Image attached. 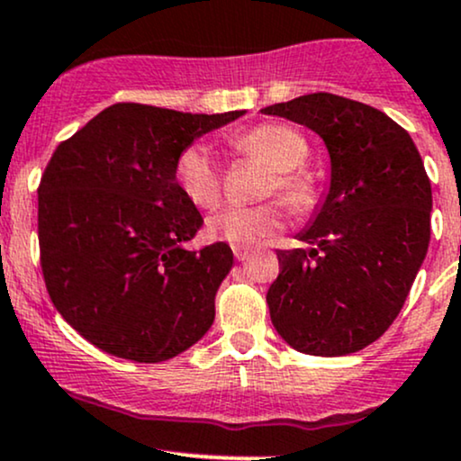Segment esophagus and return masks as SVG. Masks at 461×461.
<instances>
[{
    "instance_id": "obj_1",
    "label": "esophagus",
    "mask_w": 461,
    "mask_h": 461,
    "mask_svg": "<svg viewBox=\"0 0 461 461\" xmlns=\"http://www.w3.org/2000/svg\"><path fill=\"white\" fill-rule=\"evenodd\" d=\"M234 256L236 260L242 262L247 260V258H251V249H247V247H234Z\"/></svg>"
}]
</instances>
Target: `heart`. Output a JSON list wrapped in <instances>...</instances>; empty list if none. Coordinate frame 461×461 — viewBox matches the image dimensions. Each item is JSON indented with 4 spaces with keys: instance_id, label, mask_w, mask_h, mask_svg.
<instances>
[{
    "instance_id": "obj_1",
    "label": "heart",
    "mask_w": 461,
    "mask_h": 461,
    "mask_svg": "<svg viewBox=\"0 0 461 461\" xmlns=\"http://www.w3.org/2000/svg\"><path fill=\"white\" fill-rule=\"evenodd\" d=\"M236 155L254 157L269 166L260 194L273 196L288 210L302 214L317 201V184L304 168L308 141L297 129L280 122H267L227 140ZM175 181L190 203L214 207L222 192V170L205 144H190L176 155ZM285 227V214L276 203L230 205L207 221V234L234 247H249L269 239Z\"/></svg>"
}]
</instances>
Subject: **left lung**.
Returning <instances> with one entry per match:
<instances>
[{
	"instance_id": "8db88e82",
	"label": "left lung",
	"mask_w": 461,
	"mask_h": 461,
	"mask_svg": "<svg viewBox=\"0 0 461 461\" xmlns=\"http://www.w3.org/2000/svg\"><path fill=\"white\" fill-rule=\"evenodd\" d=\"M315 131L330 153V190L308 249H277L271 321L297 352L343 357L392 326L431 239V181L416 144L383 111L343 95H300L262 109Z\"/></svg>"
}]
</instances>
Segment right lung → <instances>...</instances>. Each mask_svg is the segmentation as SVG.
<instances>
[{"instance_id": "add662e5", "label": "right lung", "mask_w": 461, "mask_h": 461, "mask_svg": "<svg viewBox=\"0 0 461 461\" xmlns=\"http://www.w3.org/2000/svg\"><path fill=\"white\" fill-rule=\"evenodd\" d=\"M242 113L118 103L57 146L39 184L41 271L63 320L95 348L159 363L210 330L234 254L225 242L184 247L203 219L175 161Z\"/></svg>"}]
</instances>
